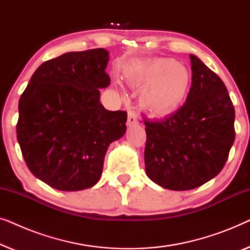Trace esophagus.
<instances>
[{"label":"esophagus","mask_w":250,"mask_h":250,"mask_svg":"<svg viewBox=\"0 0 250 250\" xmlns=\"http://www.w3.org/2000/svg\"><path fill=\"white\" fill-rule=\"evenodd\" d=\"M139 124L138 118H136L135 114L133 111H128V116H127V126H133Z\"/></svg>","instance_id":"34e87169"}]
</instances>
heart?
<instances>
[{"label":"heart","mask_w":250,"mask_h":250,"mask_svg":"<svg viewBox=\"0 0 250 250\" xmlns=\"http://www.w3.org/2000/svg\"><path fill=\"white\" fill-rule=\"evenodd\" d=\"M125 76L133 87L143 88L142 107L155 117H165L176 111L186 101L191 86L189 70L170 58L132 64Z\"/></svg>","instance_id":"heart-1"}]
</instances>
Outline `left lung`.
Listing matches in <instances>:
<instances>
[{
  "label": "left lung",
  "instance_id": "8db88e82",
  "mask_svg": "<svg viewBox=\"0 0 250 250\" xmlns=\"http://www.w3.org/2000/svg\"><path fill=\"white\" fill-rule=\"evenodd\" d=\"M187 101L162 121L145 119L146 173L165 189H196L223 168L234 142V108L220 77L190 54Z\"/></svg>",
  "mask_w": 250,
  "mask_h": 250
}]
</instances>
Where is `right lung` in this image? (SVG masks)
<instances>
[{
  "mask_svg": "<svg viewBox=\"0 0 250 250\" xmlns=\"http://www.w3.org/2000/svg\"><path fill=\"white\" fill-rule=\"evenodd\" d=\"M109 52H68L37 68L19 100L17 139L37 179L61 191H78L100 180L111 142L126 132V111H109L100 88Z\"/></svg>",
  "mask_w": 250,
  "mask_h": 250,
  "instance_id": "1",
  "label": "right lung"
}]
</instances>
